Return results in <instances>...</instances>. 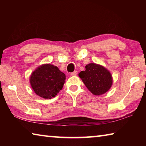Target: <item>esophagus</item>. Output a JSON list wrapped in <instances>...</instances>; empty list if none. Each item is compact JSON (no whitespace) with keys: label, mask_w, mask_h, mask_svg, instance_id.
<instances>
[{"label":"esophagus","mask_w":146,"mask_h":146,"mask_svg":"<svg viewBox=\"0 0 146 146\" xmlns=\"http://www.w3.org/2000/svg\"><path fill=\"white\" fill-rule=\"evenodd\" d=\"M77 75V71H74L73 72L71 73V76H76Z\"/></svg>","instance_id":"34e87169"}]
</instances>
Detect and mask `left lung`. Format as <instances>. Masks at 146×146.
<instances>
[{
	"label": "left lung",
	"mask_w": 146,
	"mask_h": 146,
	"mask_svg": "<svg viewBox=\"0 0 146 146\" xmlns=\"http://www.w3.org/2000/svg\"><path fill=\"white\" fill-rule=\"evenodd\" d=\"M85 68V71L79 73V76L93 94L100 95L110 88L112 77L106 68L95 63H90Z\"/></svg>",
	"instance_id": "obj_1"
}]
</instances>
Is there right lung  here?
<instances>
[{
  "label": "right lung",
  "instance_id": "1",
  "mask_svg": "<svg viewBox=\"0 0 146 146\" xmlns=\"http://www.w3.org/2000/svg\"><path fill=\"white\" fill-rule=\"evenodd\" d=\"M66 79L64 73L52 64H46L34 71L30 78L33 90L39 97L50 99L63 88Z\"/></svg>",
  "mask_w": 146,
  "mask_h": 146
}]
</instances>
